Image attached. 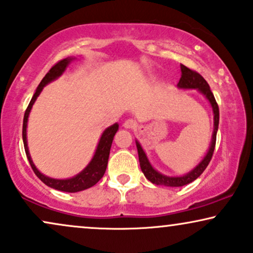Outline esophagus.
Segmentation results:
<instances>
[{
  "instance_id": "34e87169",
  "label": "esophagus",
  "mask_w": 253,
  "mask_h": 253,
  "mask_svg": "<svg viewBox=\"0 0 253 253\" xmlns=\"http://www.w3.org/2000/svg\"><path fill=\"white\" fill-rule=\"evenodd\" d=\"M123 126L126 129H133V128H135V127H136V123L134 120H133V119H127V120H125Z\"/></svg>"
}]
</instances>
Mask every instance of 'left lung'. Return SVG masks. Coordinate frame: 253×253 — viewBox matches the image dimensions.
<instances>
[{
  "label": "left lung",
  "instance_id": "8db88e82",
  "mask_svg": "<svg viewBox=\"0 0 253 253\" xmlns=\"http://www.w3.org/2000/svg\"><path fill=\"white\" fill-rule=\"evenodd\" d=\"M181 69V78L179 80L176 87L180 88V89H197L198 92L202 93L204 96L208 99V101L211 105L212 112H213V133H212V139L211 144H210L208 153L205 154V157L203 158L198 165L194 169H191L190 172L186 174L182 175H166L157 171L152 164L148 160L147 156H146L144 148L141 147L140 142L138 140H135L136 148H138V154H139V163L140 167H141V171L144 173L146 178L150 180L152 184L156 185H163V186H169V187H180L184 185L190 184L196 180L202 173L205 171V169L208 167L209 163L212 159V154H213L214 146H215V139H217V130H218V125H219V108L215 99L213 96V93L210 89L209 84L206 82L199 73L191 71L190 68H187L186 66L180 65Z\"/></svg>",
  "mask_w": 253,
  "mask_h": 253
}]
</instances>
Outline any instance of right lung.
I'll list each match as a JSON object with an SVG mask.
<instances>
[{"instance_id": "obj_1", "label": "right lung", "mask_w": 253, "mask_h": 253, "mask_svg": "<svg viewBox=\"0 0 253 253\" xmlns=\"http://www.w3.org/2000/svg\"><path fill=\"white\" fill-rule=\"evenodd\" d=\"M75 57H66V59L59 61L55 66H53L50 68V71L45 74V77L42 79V81L40 82V84L36 88L35 94L33 95L32 100H30L28 107L26 109V113H24L23 118V128H22V138H23V145H24V151H26L27 158H28L30 166H32L33 171L38 178L42 182H44L47 186H49L54 190L62 191V192H80V191L87 190V188L94 186L100 179L102 178L105 174L106 169H107L108 164V157H109V151H111L112 142H113L115 133L119 129V124L115 123L112 126H109L102 132L101 136H100L99 142H97L96 150L94 152V156L92 160L89 161V164L84 167L80 173H78L77 175L72 176V178L67 179H55L50 178V176L44 175L43 173H41L36 169L35 164L33 163L32 157H30L29 148H28V142H27V125H28V118L32 111L33 105H34L38 96L41 94L42 89L44 86H47L48 84H50L51 81L56 80L57 78H60L61 75L65 73L67 67L71 65L72 61H74Z\"/></svg>"}]
</instances>
